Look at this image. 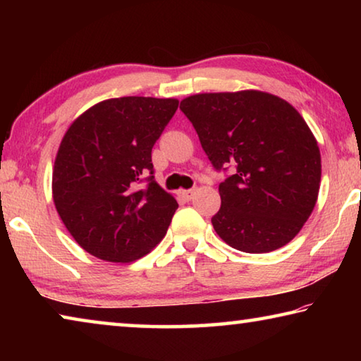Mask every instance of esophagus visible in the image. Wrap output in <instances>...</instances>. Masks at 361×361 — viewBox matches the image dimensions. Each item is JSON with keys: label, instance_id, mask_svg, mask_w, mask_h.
<instances>
[{"label": "esophagus", "instance_id": "34e87169", "mask_svg": "<svg viewBox=\"0 0 361 361\" xmlns=\"http://www.w3.org/2000/svg\"><path fill=\"white\" fill-rule=\"evenodd\" d=\"M194 192H195L194 189H181V191H178V195H181L185 200H191Z\"/></svg>", "mask_w": 361, "mask_h": 361}]
</instances>
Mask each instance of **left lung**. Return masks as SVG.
<instances>
[{
    "label": "left lung",
    "instance_id": "left-lung-1",
    "mask_svg": "<svg viewBox=\"0 0 361 361\" xmlns=\"http://www.w3.org/2000/svg\"><path fill=\"white\" fill-rule=\"evenodd\" d=\"M180 108L213 167L235 166L218 188L216 234L245 253H269L295 239L322 178L319 145L298 109L255 89L189 95Z\"/></svg>",
    "mask_w": 361,
    "mask_h": 361
}]
</instances>
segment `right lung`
<instances>
[{"label": "right lung", "mask_w": 361, "mask_h": 361, "mask_svg": "<svg viewBox=\"0 0 361 361\" xmlns=\"http://www.w3.org/2000/svg\"><path fill=\"white\" fill-rule=\"evenodd\" d=\"M176 108V99H108L66 129L52 170L54 205L95 258L137 261L167 234L178 204L154 181L151 149ZM148 173L149 188L140 190Z\"/></svg>", "instance_id": "add662e5"}]
</instances>
